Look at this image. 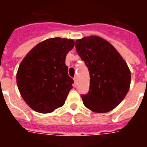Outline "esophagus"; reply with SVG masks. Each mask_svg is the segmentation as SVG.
<instances>
[{
  "label": "esophagus",
  "mask_w": 147,
  "mask_h": 147,
  "mask_svg": "<svg viewBox=\"0 0 147 147\" xmlns=\"http://www.w3.org/2000/svg\"><path fill=\"white\" fill-rule=\"evenodd\" d=\"M73 80H74V85L75 86H76V84H77V77H74L73 78Z\"/></svg>",
  "instance_id": "esophagus-1"
}]
</instances>
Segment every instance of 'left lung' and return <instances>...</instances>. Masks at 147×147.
<instances>
[{"mask_svg": "<svg viewBox=\"0 0 147 147\" xmlns=\"http://www.w3.org/2000/svg\"><path fill=\"white\" fill-rule=\"evenodd\" d=\"M76 48L90 74L89 92L82 95L83 104L95 113L111 111L130 88L127 62L110 42L97 36L76 40Z\"/></svg>", "mask_w": 147, "mask_h": 147, "instance_id": "left-lung-1", "label": "left lung"}]
</instances>
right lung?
<instances>
[{"label": "right lung", "mask_w": 147, "mask_h": 147, "mask_svg": "<svg viewBox=\"0 0 147 147\" xmlns=\"http://www.w3.org/2000/svg\"><path fill=\"white\" fill-rule=\"evenodd\" d=\"M74 45L73 40L51 38L33 47L22 60L17 73V87L35 111L51 113L65 104L74 82L65 62Z\"/></svg>", "instance_id": "obj_1"}]
</instances>
